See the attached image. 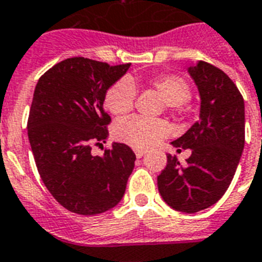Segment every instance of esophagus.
Segmentation results:
<instances>
[{"label":"esophagus","instance_id":"1","mask_svg":"<svg viewBox=\"0 0 262 262\" xmlns=\"http://www.w3.org/2000/svg\"><path fill=\"white\" fill-rule=\"evenodd\" d=\"M135 156H137V158H142L144 156V151L143 150H135Z\"/></svg>","mask_w":262,"mask_h":262}]
</instances>
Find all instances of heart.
<instances>
[{"instance_id":"heart-1","label":"heart","mask_w":262,"mask_h":262,"mask_svg":"<svg viewBox=\"0 0 262 262\" xmlns=\"http://www.w3.org/2000/svg\"><path fill=\"white\" fill-rule=\"evenodd\" d=\"M150 86L154 88L169 106H180L190 97L188 83L177 75L161 74L152 77ZM137 82L134 79H120L106 91L104 105L105 110L116 118L128 115L134 108L137 96ZM170 127L164 120H146L141 118H128L115 125V137L123 143L137 150H146L165 138Z\"/></svg>"}]
</instances>
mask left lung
Instances as JSON below:
<instances>
[{
	"label": "left lung",
	"mask_w": 262,
	"mask_h": 262,
	"mask_svg": "<svg viewBox=\"0 0 262 262\" xmlns=\"http://www.w3.org/2000/svg\"><path fill=\"white\" fill-rule=\"evenodd\" d=\"M188 74L200 96L199 120L170 144L192 154L184 165L166 154L157 183L167 206L194 214L215 204L235 174L245 146V102L229 75L212 64L199 60Z\"/></svg>",
	"instance_id": "obj_1"
}]
</instances>
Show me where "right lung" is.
<instances>
[{
    "instance_id": "add662e5",
    "label": "right lung",
    "mask_w": 262,
    "mask_h": 262,
    "mask_svg": "<svg viewBox=\"0 0 262 262\" xmlns=\"http://www.w3.org/2000/svg\"><path fill=\"white\" fill-rule=\"evenodd\" d=\"M129 66L69 58L41 75L33 92L28 139L37 170L56 202L74 214H102L124 196L134 151L114 142L102 156H93L92 146L105 143V93Z\"/></svg>"
}]
</instances>
